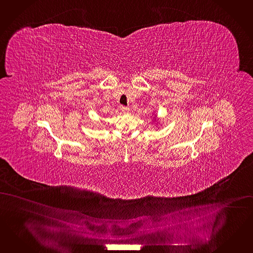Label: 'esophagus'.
Wrapping results in <instances>:
<instances>
[{"mask_svg": "<svg viewBox=\"0 0 253 253\" xmlns=\"http://www.w3.org/2000/svg\"><path fill=\"white\" fill-rule=\"evenodd\" d=\"M122 111H123V113H124V114H127V113H129L130 109L128 107H122Z\"/></svg>", "mask_w": 253, "mask_h": 253, "instance_id": "obj_1", "label": "esophagus"}]
</instances>
